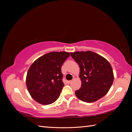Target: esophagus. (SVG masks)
Returning a JSON list of instances; mask_svg holds the SVG:
<instances>
[{
    "label": "esophagus",
    "mask_w": 132,
    "mask_h": 132,
    "mask_svg": "<svg viewBox=\"0 0 132 132\" xmlns=\"http://www.w3.org/2000/svg\"><path fill=\"white\" fill-rule=\"evenodd\" d=\"M71 82H72V81H71V80L68 81H67V83L68 84H71Z\"/></svg>",
    "instance_id": "esophagus-1"
}]
</instances>
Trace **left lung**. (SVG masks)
Listing matches in <instances>:
<instances>
[{"label":"left lung","mask_w":132,"mask_h":132,"mask_svg":"<svg viewBox=\"0 0 132 132\" xmlns=\"http://www.w3.org/2000/svg\"><path fill=\"white\" fill-rule=\"evenodd\" d=\"M70 55L80 67L81 86L75 91L77 97L87 103L96 101L108 93L114 75L110 63L91 51L75 52Z\"/></svg>","instance_id":"left-lung-1"}]
</instances>
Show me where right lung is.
<instances>
[{"label": "right lung", "instance_id": "right-lung-1", "mask_svg": "<svg viewBox=\"0 0 132 132\" xmlns=\"http://www.w3.org/2000/svg\"><path fill=\"white\" fill-rule=\"evenodd\" d=\"M69 55L67 52H52L32 64L27 73L26 83L30 95L36 101L46 105L58 98L64 85L61 68Z\"/></svg>", "mask_w": 132, "mask_h": 132}]
</instances>
